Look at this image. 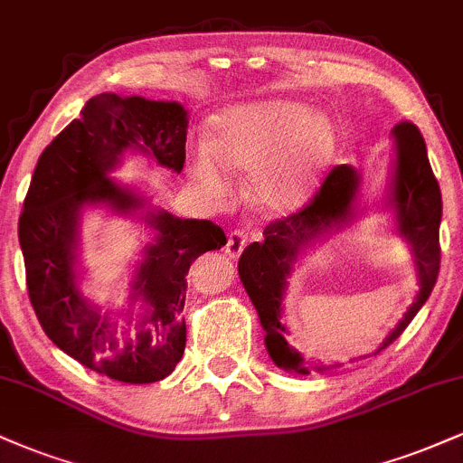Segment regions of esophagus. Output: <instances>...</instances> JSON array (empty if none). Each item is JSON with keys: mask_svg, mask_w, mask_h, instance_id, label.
Returning a JSON list of instances; mask_svg holds the SVG:
<instances>
[{"mask_svg": "<svg viewBox=\"0 0 463 463\" xmlns=\"http://www.w3.org/2000/svg\"><path fill=\"white\" fill-rule=\"evenodd\" d=\"M250 235L243 228H235V231L228 232V241H226V252L231 259H237L239 254L243 252V248L248 246Z\"/></svg>", "mask_w": 463, "mask_h": 463, "instance_id": "obj_1", "label": "esophagus"}]
</instances>
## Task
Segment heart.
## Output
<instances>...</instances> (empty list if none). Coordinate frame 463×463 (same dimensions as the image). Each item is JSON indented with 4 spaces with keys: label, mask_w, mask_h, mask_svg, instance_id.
<instances>
[{
    "label": "heart",
    "mask_w": 463,
    "mask_h": 463,
    "mask_svg": "<svg viewBox=\"0 0 463 463\" xmlns=\"http://www.w3.org/2000/svg\"><path fill=\"white\" fill-rule=\"evenodd\" d=\"M332 150L330 125L302 103L235 105L215 118L213 142H198L192 175L213 198L231 192L226 167L250 175V196L259 207L291 211L308 198Z\"/></svg>",
    "instance_id": "1"
}]
</instances>
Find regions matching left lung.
I'll use <instances>...</instances> for the list:
<instances>
[{
	"mask_svg": "<svg viewBox=\"0 0 463 463\" xmlns=\"http://www.w3.org/2000/svg\"><path fill=\"white\" fill-rule=\"evenodd\" d=\"M392 133L397 142L392 204L399 217V232L408 237L414 248L420 291L416 302L410 306L408 315L394 327L380 349H386L388 345L397 341L410 326V321L414 319L436 287L439 271L442 194L429 164L425 140L419 127L410 120L394 125ZM355 189H358V172L349 165H336L323 178L319 192L302 209L269 222L263 231V241L250 243L239 259V276L256 306L260 326L267 332V352L278 366L299 373V375H310L313 369L306 364L302 355L288 347L285 338L287 327L280 323V304L287 276L299 248L326 232L332 224L345 222L352 209Z\"/></svg>",
	"mask_w": 463,
	"mask_h": 463,
	"instance_id": "8db88e82",
	"label": "left lung"
}]
</instances>
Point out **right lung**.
I'll return each mask as SVG.
<instances>
[{
	"mask_svg": "<svg viewBox=\"0 0 463 463\" xmlns=\"http://www.w3.org/2000/svg\"><path fill=\"white\" fill-rule=\"evenodd\" d=\"M185 140L183 105L99 94L43 150L27 189L19 241L34 313L64 354L111 380L153 383L175 371L187 341L183 306L189 265L226 246V235L211 220L150 213L159 235L137 271L136 295H142L148 313L136 332L133 319L99 315L81 298L75 274L77 217L86 203H108L116 211L142 207V200L111 183L108 172L129 146L181 172Z\"/></svg>",
	"mask_w": 463,
	"mask_h": 463,
	"instance_id": "right-lung-1",
	"label": "right lung"
}]
</instances>
